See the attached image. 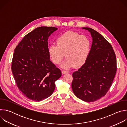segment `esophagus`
<instances>
[{"label":"esophagus","instance_id":"1","mask_svg":"<svg viewBox=\"0 0 127 127\" xmlns=\"http://www.w3.org/2000/svg\"><path fill=\"white\" fill-rule=\"evenodd\" d=\"M62 74H66V73H69V72L68 71H66V70H63L62 71Z\"/></svg>","mask_w":127,"mask_h":127}]
</instances>
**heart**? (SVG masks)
<instances>
[{
	"label": "heart",
	"mask_w": 127,
	"mask_h": 127,
	"mask_svg": "<svg viewBox=\"0 0 127 127\" xmlns=\"http://www.w3.org/2000/svg\"><path fill=\"white\" fill-rule=\"evenodd\" d=\"M56 43L51 45L48 49L49 56L53 63H60L65 55L67 58L62 64L64 68L74 66L80 67L87 61L92 46L91 41L87 36L68 32L57 38Z\"/></svg>",
	"instance_id": "heart-1"
}]
</instances>
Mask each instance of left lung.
<instances>
[{
  "label": "left lung",
  "mask_w": 127,
  "mask_h": 127,
  "mask_svg": "<svg viewBox=\"0 0 127 127\" xmlns=\"http://www.w3.org/2000/svg\"><path fill=\"white\" fill-rule=\"evenodd\" d=\"M88 30L93 38L86 63L72 74L71 87L74 95L86 102H93L104 96L111 87L117 72L115 53L111 44L97 31Z\"/></svg>",
  "instance_id": "1"
}]
</instances>
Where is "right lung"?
Segmentation results:
<instances>
[{
    "label": "right lung",
    "instance_id": "add662e5",
    "mask_svg": "<svg viewBox=\"0 0 127 127\" xmlns=\"http://www.w3.org/2000/svg\"><path fill=\"white\" fill-rule=\"evenodd\" d=\"M57 30L40 27L26 34L16 47L11 70L16 85L31 100L39 101L50 96L61 71L50 60L49 37Z\"/></svg>",
    "mask_w": 127,
    "mask_h": 127
}]
</instances>
